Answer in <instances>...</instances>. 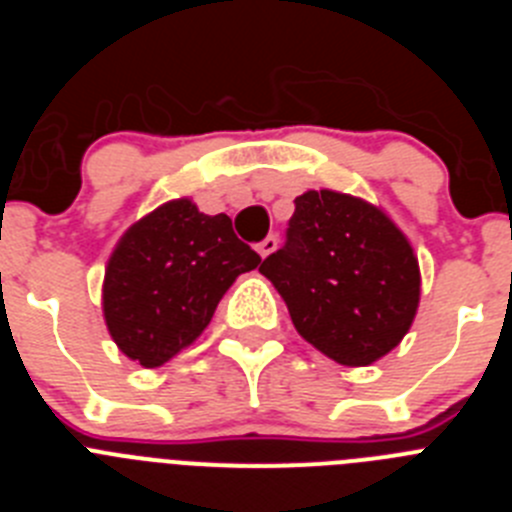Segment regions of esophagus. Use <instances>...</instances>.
<instances>
[{"label": "esophagus", "mask_w": 512, "mask_h": 512, "mask_svg": "<svg viewBox=\"0 0 512 512\" xmlns=\"http://www.w3.org/2000/svg\"><path fill=\"white\" fill-rule=\"evenodd\" d=\"M277 248H279V238H277V235H266L264 241L259 243L261 259H266V256H271V253L277 251Z\"/></svg>", "instance_id": "esophagus-1"}]
</instances>
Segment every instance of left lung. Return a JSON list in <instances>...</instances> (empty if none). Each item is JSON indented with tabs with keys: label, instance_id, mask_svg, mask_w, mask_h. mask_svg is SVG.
<instances>
[{
	"label": "left lung",
	"instance_id": "1",
	"mask_svg": "<svg viewBox=\"0 0 512 512\" xmlns=\"http://www.w3.org/2000/svg\"><path fill=\"white\" fill-rule=\"evenodd\" d=\"M259 271L282 300L297 333L343 366L390 354L418 312V256L379 207L310 189L295 200L287 243Z\"/></svg>",
	"mask_w": 512,
	"mask_h": 512
}]
</instances>
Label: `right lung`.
I'll list each match as a JSON object with an SVG mask.
<instances>
[{
    "instance_id": "add662e5",
    "label": "right lung",
    "mask_w": 512,
    "mask_h": 512,
    "mask_svg": "<svg viewBox=\"0 0 512 512\" xmlns=\"http://www.w3.org/2000/svg\"><path fill=\"white\" fill-rule=\"evenodd\" d=\"M259 264L223 212L205 215L187 197L156 207L125 230L104 269L112 341L146 369L166 364L200 338L235 277Z\"/></svg>"
}]
</instances>
